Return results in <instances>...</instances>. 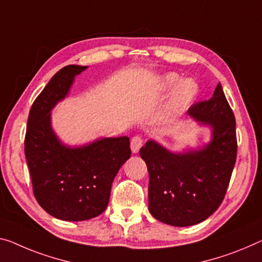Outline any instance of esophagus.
<instances>
[{
    "mask_svg": "<svg viewBox=\"0 0 262 262\" xmlns=\"http://www.w3.org/2000/svg\"><path fill=\"white\" fill-rule=\"evenodd\" d=\"M142 146H143L142 136H139V135L135 136L134 138L131 139V151L134 152V154H137V152L139 151V148Z\"/></svg>",
    "mask_w": 262,
    "mask_h": 262,
    "instance_id": "1",
    "label": "esophagus"
}]
</instances>
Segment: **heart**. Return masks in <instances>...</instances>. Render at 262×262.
Listing matches in <instances>:
<instances>
[{
    "mask_svg": "<svg viewBox=\"0 0 262 262\" xmlns=\"http://www.w3.org/2000/svg\"><path fill=\"white\" fill-rule=\"evenodd\" d=\"M159 90L168 92L176 89L173 92V96L168 104V111L172 114H177L190 107L193 103L195 102L196 98L199 97V85L194 80L185 79L182 82L179 75L177 74H166L164 75L158 82Z\"/></svg>",
    "mask_w": 262,
    "mask_h": 262,
    "instance_id": "heart-1",
    "label": "heart"
}]
</instances>
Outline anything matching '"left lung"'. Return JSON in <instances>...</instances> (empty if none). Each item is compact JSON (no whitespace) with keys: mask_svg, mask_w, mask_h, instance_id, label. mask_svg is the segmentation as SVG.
<instances>
[{"mask_svg":"<svg viewBox=\"0 0 262 262\" xmlns=\"http://www.w3.org/2000/svg\"><path fill=\"white\" fill-rule=\"evenodd\" d=\"M187 114L212 127V140L200 150L173 154L148 140L139 155L148 170V210L171 226H192L223 203L235 165V117L220 83L212 97Z\"/></svg>","mask_w":262,"mask_h":262,"instance_id":"left-lung-1","label":"left lung"}]
</instances>
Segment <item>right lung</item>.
Returning a JSON list of instances; mask_svg holds the SVG:
<instances>
[{"label":"right lung","instance_id":"right-lung-1","mask_svg":"<svg viewBox=\"0 0 262 262\" xmlns=\"http://www.w3.org/2000/svg\"><path fill=\"white\" fill-rule=\"evenodd\" d=\"M85 69L67 66L54 75L31 105L24 138L35 198L44 211L66 221L102 214L115 177L131 156L128 137L68 147L52 131L50 111L68 95L75 76Z\"/></svg>","mask_w":262,"mask_h":262}]
</instances>
